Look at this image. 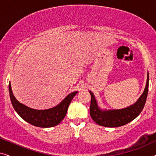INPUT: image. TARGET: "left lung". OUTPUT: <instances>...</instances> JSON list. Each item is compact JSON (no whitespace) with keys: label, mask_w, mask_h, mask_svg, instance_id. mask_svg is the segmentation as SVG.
Masks as SVG:
<instances>
[{"label":"left lung","mask_w":156,"mask_h":156,"mask_svg":"<svg viewBox=\"0 0 156 156\" xmlns=\"http://www.w3.org/2000/svg\"><path fill=\"white\" fill-rule=\"evenodd\" d=\"M148 83L149 74L148 72L146 85L144 93L135 104L122 109H101L98 106L97 99H95L94 94L89 91L91 94L90 116L91 119L98 125L110 128L121 126L131 122L140 114L144 107L148 96Z\"/></svg>","instance_id":"obj_1"}]
</instances>
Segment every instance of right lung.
<instances>
[{"mask_svg":"<svg viewBox=\"0 0 156 156\" xmlns=\"http://www.w3.org/2000/svg\"><path fill=\"white\" fill-rule=\"evenodd\" d=\"M77 92L78 91H74L68 94L61 103L55 107L45 110H37L20 103L14 97L11 84L10 82L9 83L10 98L14 109L19 116L27 123L41 128H50L58 125L65 117L68 107Z\"/></svg>","mask_w":156,"mask_h":156,"instance_id":"right-lung-1","label":"right lung"}]
</instances>
